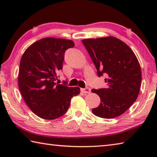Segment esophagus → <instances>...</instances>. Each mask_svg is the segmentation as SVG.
I'll use <instances>...</instances> for the list:
<instances>
[{
	"label": "esophagus",
	"mask_w": 157,
	"mask_h": 157,
	"mask_svg": "<svg viewBox=\"0 0 157 157\" xmlns=\"http://www.w3.org/2000/svg\"><path fill=\"white\" fill-rule=\"evenodd\" d=\"M81 91L84 93V94H90L91 92V89L89 88H85V89H81Z\"/></svg>",
	"instance_id": "1"
}]
</instances>
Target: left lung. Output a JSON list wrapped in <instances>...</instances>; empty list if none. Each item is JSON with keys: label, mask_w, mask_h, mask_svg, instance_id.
<instances>
[{"label": "left lung", "mask_w": 157, "mask_h": 157, "mask_svg": "<svg viewBox=\"0 0 157 157\" xmlns=\"http://www.w3.org/2000/svg\"><path fill=\"white\" fill-rule=\"evenodd\" d=\"M90 55L99 77L105 74L107 87L92 89L100 98L93 113L103 118L121 116L136 100L141 84L140 63L132 50L112 36L82 41Z\"/></svg>", "instance_id": "8db88e82"}]
</instances>
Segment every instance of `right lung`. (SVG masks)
Listing matches in <instances>:
<instances>
[{
  "instance_id": "obj_1",
  "label": "right lung",
  "mask_w": 157,
  "mask_h": 157,
  "mask_svg": "<svg viewBox=\"0 0 157 157\" xmlns=\"http://www.w3.org/2000/svg\"><path fill=\"white\" fill-rule=\"evenodd\" d=\"M75 46L69 39L46 37L31 44L22 55L18 75L21 95L39 118L54 120L64 114L79 87L55 83L62 70L64 52Z\"/></svg>"
}]
</instances>
